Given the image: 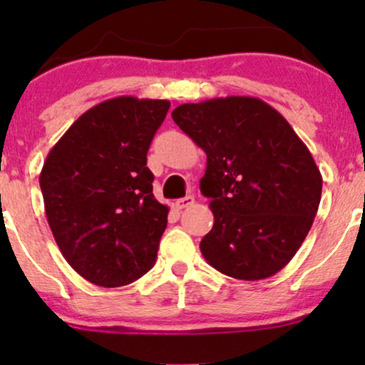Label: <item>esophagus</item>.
Masks as SVG:
<instances>
[{
  "instance_id": "34e87169",
  "label": "esophagus",
  "mask_w": 365,
  "mask_h": 365,
  "mask_svg": "<svg viewBox=\"0 0 365 365\" xmlns=\"http://www.w3.org/2000/svg\"><path fill=\"white\" fill-rule=\"evenodd\" d=\"M190 205H194V196H185V197H182V200H178L175 203V206L178 210H183V208H189Z\"/></svg>"
}]
</instances>
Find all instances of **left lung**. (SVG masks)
<instances>
[{
	"label": "left lung",
	"instance_id": "left-lung-1",
	"mask_svg": "<svg viewBox=\"0 0 365 365\" xmlns=\"http://www.w3.org/2000/svg\"><path fill=\"white\" fill-rule=\"evenodd\" d=\"M175 123L206 153L201 192L213 227L200 249L210 267L242 281L272 277L307 237L322 173L281 113L256 97L182 104Z\"/></svg>",
	"mask_w": 365,
	"mask_h": 365
}]
</instances>
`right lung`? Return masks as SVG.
Here are the masks:
<instances>
[{
	"label": "right lung",
	"mask_w": 365,
	"mask_h": 365,
	"mask_svg": "<svg viewBox=\"0 0 365 365\" xmlns=\"http://www.w3.org/2000/svg\"><path fill=\"white\" fill-rule=\"evenodd\" d=\"M169 101L116 97L81 114L40 173L47 222L70 267L93 284H130L155 264L169 208L146 168Z\"/></svg>",
	"instance_id": "add662e5"
}]
</instances>
